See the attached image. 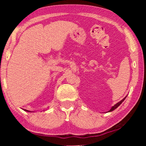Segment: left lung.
Instances as JSON below:
<instances>
[{"mask_svg":"<svg viewBox=\"0 0 146 146\" xmlns=\"http://www.w3.org/2000/svg\"><path fill=\"white\" fill-rule=\"evenodd\" d=\"M126 97H127V96H125V97L124 98H123V100H121V101H119V102H117V103L116 104H115L114 106H112V107H111V108L110 110L108 111V112H110V111H112L113 110H115V109H116V108H117V107H118V106H119V105H120V104H121V103H122L123 101H124V100L125 99V98H126Z\"/></svg>","mask_w":146,"mask_h":146,"instance_id":"obj_1","label":"left lung"}]
</instances>
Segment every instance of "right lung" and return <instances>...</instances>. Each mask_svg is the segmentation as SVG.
I'll return each mask as SVG.
<instances>
[{
    "mask_svg": "<svg viewBox=\"0 0 146 146\" xmlns=\"http://www.w3.org/2000/svg\"><path fill=\"white\" fill-rule=\"evenodd\" d=\"M25 110V111H28V112H31V111L27 110Z\"/></svg>",
    "mask_w": 146,
    "mask_h": 146,
    "instance_id": "1",
    "label": "right lung"
}]
</instances>
